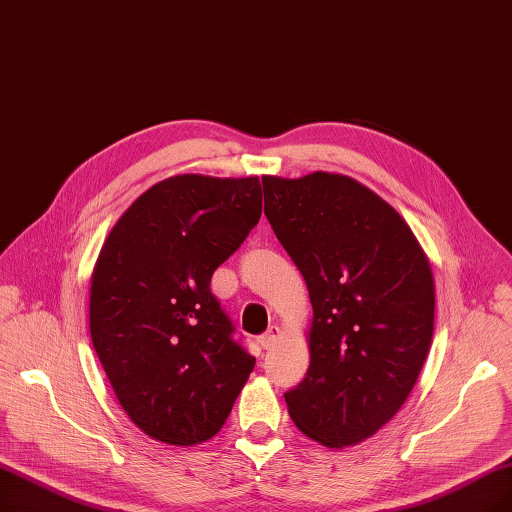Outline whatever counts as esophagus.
I'll list each match as a JSON object with an SVG mask.
<instances>
[{
  "label": "esophagus",
  "mask_w": 512,
  "mask_h": 512,
  "mask_svg": "<svg viewBox=\"0 0 512 512\" xmlns=\"http://www.w3.org/2000/svg\"><path fill=\"white\" fill-rule=\"evenodd\" d=\"M278 332H280V328L278 326H270L268 330L263 332V335H259V339H257V343H259V347H263V349H268L274 341H276V337H278Z\"/></svg>",
  "instance_id": "34e87169"
}]
</instances>
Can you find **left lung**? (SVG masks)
Instances as JSON below:
<instances>
[{
    "mask_svg": "<svg viewBox=\"0 0 512 512\" xmlns=\"http://www.w3.org/2000/svg\"><path fill=\"white\" fill-rule=\"evenodd\" d=\"M261 182L265 217L314 307L311 362L284 393L288 414L322 446H353L402 408L427 360L431 265L399 213L351 177Z\"/></svg>",
    "mask_w": 512,
    "mask_h": 512,
    "instance_id": "1",
    "label": "left lung"
}]
</instances>
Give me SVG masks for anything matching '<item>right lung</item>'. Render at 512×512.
Listing matches in <instances>:
<instances>
[{
	"label": "right lung",
	"instance_id": "obj_1",
	"mask_svg": "<svg viewBox=\"0 0 512 512\" xmlns=\"http://www.w3.org/2000/svg\"><path fill=\"white\" fill-rule=\"evenodd\" d=\"M261 217L257 177L175 175L110 230L92 274V343L127 416L171 446L224 425L255 358L211 276Z\"/></svg>",
	"mask_w": 512,
	"mask_h": 512
}]
</instances>
